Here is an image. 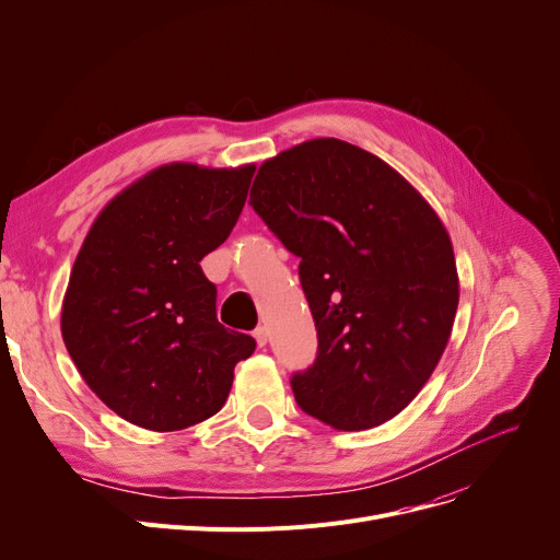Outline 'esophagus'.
Returning <instances> with one entry per match:
<instances>
[{"label":"esophagus","mask_w":560,"mask_h":560,"mask_svg":"<svg viewBox=\"0 0 560 560\" xmlns=\"http://www.w3.org/2000/svg\"><path fill=\"white\" fill-rule=\"evenodd\" d=\"M268 327H256L254 329V338H256V342H258V347H265L268 345Z\"/></svg>","instance_id":"esophagus-1"}]
</instances>
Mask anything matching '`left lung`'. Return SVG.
Here are the masks:
<instances>
[{"mask_svg": "<svg viewBox=\"0 0 560 560\" xmlns=\"http://www.w3.org/2000/svg\"><path fill=\"white\" fill-rule=\"evenodd\" d=\"M252 209L300 258L317 357L290 378L304 413L340 431L393 420L447 347L458 308L450 235L399 172L338 138L265 161Z\"/></svg>", "mask_w": 560, "mask_h": 560, "instance_id": "obj_1", "label": "left lung"}]
</instances>
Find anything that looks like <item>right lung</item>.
<instances>
[{
  "mask_svg": "<svg viewBox=\"0 0 560 560\" xmlns=\"http://www.w3.org/2000/svg\"><path fill=\"white\" fill-rule=\"evenodd\" d=\"M254 165H163L117 195L88 231L61 313L91 390L127 422L179 431L224 406L256 340L224 329L199 260L241 218Z\"/></svg>",
  "mask_w": 560,
  "mask_h": 560,
  "instance_id": "add662e5",
  "label": "right lung"
}]
</instances>
